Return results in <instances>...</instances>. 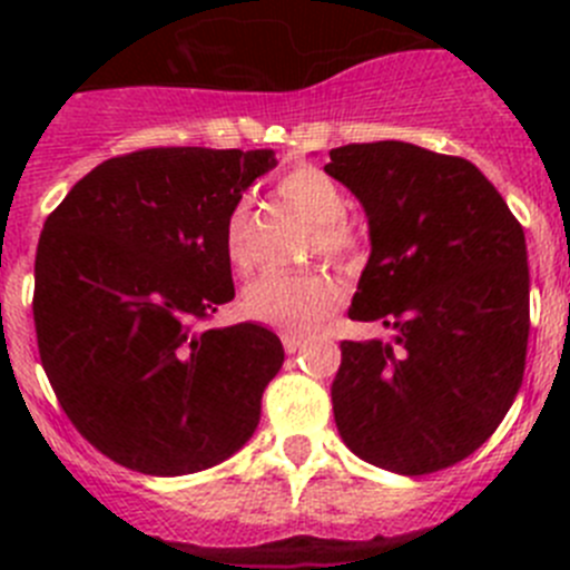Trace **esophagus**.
<instances>
[{
	"mask_svg": "<svg viewBox=\"0 0 570 570\" xmlns=\"http://www.w3.org/2000/svg\"><path fill=\"white\" fill-rule=\"evenodd\" d=\"M282 345H285V351L288 354H296L302 345H305V336H296V334H285L282 336Z\"/></svg>",
	"mask_w": 570,
	"mask_h": 570,
	"instance_id": "obj_1",
	"label": "esophagus"
}]
</instances>
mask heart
<instances>
[{
	"instance_id": "obj_1",
	"label": "heart",
	"mask_w": 570,
	"mask_h": 570,
	"mask_svg": "<svg viewBox=\"0 0 570 570\" xmlns=\"http://www.w3.org/2000/svg\"><path fill=\"white\" fill-rule=\"evenodd\" d=\"M279 194L291 205L316 223L314 250L331 259L354 262L362 250V234L345 216L347 196L334 176L314 165H296L285 170L279 179ZM248 199L230 208L225 219L223 248L230 268L245 274L250 268V250L245 242L248 230ZM345 302V285L331 271H302V274H262L242 294V308L250 320L271 325V328L308 334L320 328L336 308Z\"/></svg>"
}]
</instances>
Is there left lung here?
I'll list each match as a JSON object with an SVG mask.
<instances>
[{
	"label": "left lung",
	"mask_w": 570,
	"mask_h": 570,
	"mask_svg": "<svg viewBox=\"0 0 570 570\" xmlns=\"http://www.w3.org/2000/svg\"><path fill=\"white\" fill-rule=\"evenodd\" d=\"M365 208L371 259L347 316L394 340L342 342L331 385L360 460L422 476L471 456L505 420L528 351V250L500 190L462 156L411 142L331 150Z\"/></svg>",
	"instance_id": "1"
}]
</instances>
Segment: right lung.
Returning a JSON list of instances; mask_svg holds the SVG:
<instances>
[{
  "label": "right lung",
  "mask_w": 570,
  "mask_h": 570,
  "mask_svg": "<svg viewBox=\"0 0 570 570\" xmlns=\"http://www.w3.org/2000/svg\"><path fill=\"white\" fill-rule=\"evenodd\" d=\"M274 150L145 148L45 219L33 322L68 420L108 460L183 476L236 454L285 362L274 331L199 322L234 299L225 219Z\"/></svg>",
  "instance_id": "right-lung-1"
}]
</instances>
